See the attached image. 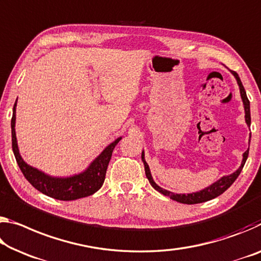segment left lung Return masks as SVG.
Instances as JSON below:
<instances>
[{
    "mask_svg": "<svg viewBox=\"0 0 261 261\" xmlns=\"http://www.w3.org/2000/svg\"><path fill=\"white\" fill-rule=\"evenodd\" d=\"M232 74L236 77V80L238 82V86H239V90H241V96H242V100H243V105H244V109H245V121L247 125H251V113H250V101L249 98L246 96V92L245 89H244V86L242 85V81L241 79H239L238 74L236 72H232ZM247 156H249V150H247L245 153L243 154V161H242V165L241 167H239L237 171L232 174L227 175V176H223L222 179H220L216 182L213 184L212 186H209V187L204 188L203 190H200V192H196V193H192V194H174L172 192H168L166 189H163L161 187H159L158 185H156L154 181L152 179V175H151V172H150V167H148L147 163L145 161V156H144V151L142 152V160L144 163V167H145V174L146 177L150 181V184L153 188L155 190H158L159 193L164 194L165 196H169L172 198V200H174L176 202H180V203H185V204H195V203H202V202H205V201H209V200H213V198L220 196L221 194H223L225 192V190L230 187L231 185H232L236 179H237L238 175L241 174L242 169L244 167V165H245V161L247 159Z\"/></svg>",
    "mask_w": 261,
    "mask_h": 261,
    "instance_id": "8db88e82",
    "label": "left lung"
}]
</instances>
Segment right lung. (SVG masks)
I'll use <instances>...</instances> for the list:
<instances>
[{
    "mask_svg": "<svg viewBox=\"0 0 261 261\" xmlns=\"http://www.w3.org/2000/svg\"><path fill=\"white\" fill-rule=\"evenodd\" d=\"M16 105H17V100H16L14 105L11 118L12 151H14L15 158L20 171H22L23 175L25 176L29 182L34 186L37 190H39L40 193L61 201L77 200V198L93 195L94 193H96L102 187L103 182H105L107 168H108L111 154H113L114 148L117 145L121 138H117L110 145L107 146L101 154L89 165V167L85 172L80 173V174L69 177L49 176L41 171H38L37 168L30 166V165H28L19 154L15 132Z\"/></svg>",
    "mask_w": 261,
    "mask_h": 261,
    "instance_id": "add662e5",
    "label": "right lung"
}]
</instances>
